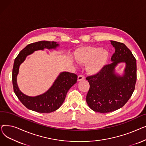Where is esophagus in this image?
<instances>
[{
  "label": "esophagus",
  "instance_id": "obj_1",
  "mask_svg": "<svg viewBox=\"0 0 146 146\" xmlns=\"http://www.w3.org/2000/svg\"><path fill=\"white\" fill-rule=\"evenodd\" d=\"M85 79V76H84L83 75H79L78 76V81H80V80H84Z\"/></svg>",
  "mask_w": 146,
  "mask_h": 146
}]
</instances>
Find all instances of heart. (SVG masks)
Wrapping results in <instances>:
<instances>
[{"label":"heart","mask_w":146,"mask_h":146,"mask_svg":"<svg viewBox=\"0 0 146 146\" xmlns=\"http://www.w3.org/2000/svg\"><path fill=\"white\" fill-rule=\"evenodd\" d=\"M109 56L106 50L98 47H85L75 52V58L78 63L86 64V70L94 74L100 72L105 66Z\"/></svg>","instance_id":"b5f03b06"}]
</instances>
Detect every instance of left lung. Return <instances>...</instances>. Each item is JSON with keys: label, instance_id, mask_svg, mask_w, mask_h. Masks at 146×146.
Returning a JSON list of instances; mask_svg holds the SVG:
<instances>
[{"label": "left lung", "instance_id": "1", "mask_svg": "<svg viewBox=\"0 0 146 146\" xmlns=\"http://www.w3.org/2000/svg\"><path fill=\"white\" fill-rule=\"evenodd\" d=\"M115 49L111 60L97 74L88 76L90 88L86 102L90 108L100 113L112 112L122 108L131 98L137 80L136 59L127 46L122 42L111 41ZM126 63L125 74H115L114 67L118 63Z\"/></svg>", "mask_w": 146, "mask_h": 146}]
</instances>
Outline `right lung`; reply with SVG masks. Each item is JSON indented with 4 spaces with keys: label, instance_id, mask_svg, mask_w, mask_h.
<instances>
[{
    "label": "right lung",
    "instance_id": "obj_1",
    "mask_svg": "<svg viewBox=\"0 0 146 146\" xmlns=\"http://www.w3.org/2000/svg\"><path fill=\"white\" fill-rule=\"evenodd\" d=\"M58 44L54 41H41L28 44L15 59L12 70V83L15 95L26 108L40 113H50L58 110L63 103L68 90L77 82L78 76L69 72L61 73L52 86L45 93L35 97L28 96L19 89L17 78L19 67L27 56L40 50L55 49Z\"/></svg>",
    "mask_w": 146,
    "mask_h": 146
}]
</instances>
